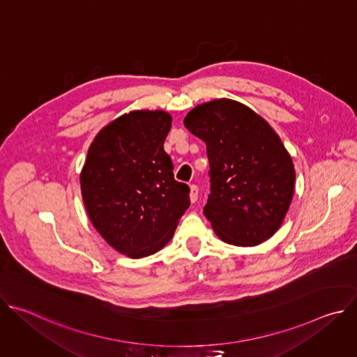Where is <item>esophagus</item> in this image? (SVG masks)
<instances>
[{
  "instance_id": "obj_1",
  "label": "esophagus",
  "mask_w": 357,
  "mask_h": 357,
  "mask_svg": "<svg viewBox=\"0 0 357 357\" xmlns=\"http://www.w3.org/2000/svg\"><path fill=\"white\" fill-rule=\"evenodd\" d=\"M197 195H199V188L196 185H190V192H189V196H190V202L195 203L197 200Z\"/></svg>"
}]
</instances>
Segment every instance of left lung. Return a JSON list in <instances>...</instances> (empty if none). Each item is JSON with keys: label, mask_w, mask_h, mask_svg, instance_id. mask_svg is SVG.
<instances>
[{"label": "left lung", "mask_w": 357, "mask_h": 357, "mask_svg": "<svg viewBox=\"0 0 357 357\" xmlns=\"http://www.w3.org/2000/svg\"><path fill=\"white\" fill-rule=\"evenodd\" d=\"M185 127L205 141L211 195L203 213L220 240L257 245L282 225L294 196L292 158L250 107L218 98L192 109Z\"/></svg>", "instance_id": "1"}]
</instances>
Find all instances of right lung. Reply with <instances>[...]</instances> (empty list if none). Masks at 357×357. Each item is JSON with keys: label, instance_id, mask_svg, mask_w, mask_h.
I'll return each instance as SVG.
<instances>
[{"label": "right lung", "instance_id": "add662e5", "mask_svg": "<svg viewBox=\"0 0 357 357\" xmlns=\"http://www.w3.org/2000/svg\"><path fill=\"white\" fill-rule=\"evenodd\" d=\"M172 117L134 110L93 139L80 174L86 212L113 248L131 259L161 250L189 208V186L174 178L164 141Z\"/></svg>", "mask_w": 357, "mask_h": 357}]
</instances>
